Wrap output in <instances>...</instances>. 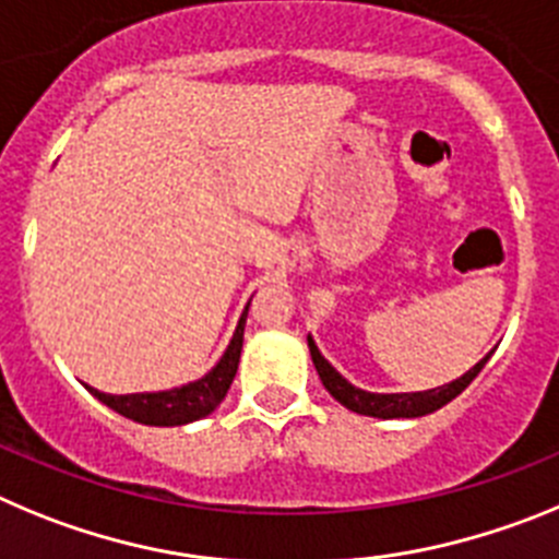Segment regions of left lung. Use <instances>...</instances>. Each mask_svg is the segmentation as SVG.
<instances>
[{
  "label": "left lung",
  "instance_id": "8db88e82",
  "mask_svg": "<svg viewBox=\"0 0 559 559\" xmlns=\"http://www.w3.org/2000/svg\"><path fill=\"white\" fill-rule=\"evenodd\" d=\"M309 340V350H311V361H314L317 367V376H320V381H323L325 390L334 395L336 401H340L345 409L356 412V415H367V417H381V420H392V417H424V415H431V412H437L440 406H445L449 401H454L456 395H460L462 390H465L471 381L476 379V376L481 373V367L487 365V359H490V354L485 356V359L476 361L467 373H462L460 379L449 381V384L442 386H435V390H424V392H367V390H359V386L350 384L345 376L336 370L334 365H331L329 359H325L323 354H320V348H317V342L311 340V334L306 336Z\"/></svg>",
  "mask_w": 559,
  "mask_h": 559
}]
</instances>
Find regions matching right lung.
Wrapping results in <instances>:
<instances>
[{
  "instance_id": "right-lung-1",
  "label": "right lung",
  "mask_w": 559,
  "mask_h": 559,
  "mask_svg": "<svg viewBox=\"0 0 559 559\" xmlns=\"http://www.w3.org/2000/svg\"><path fill=\"white\" fill-rule=\"evenodd\" d=\"M250 300L245 306L239 323H236L234 336H230L228 348L219 356V361L211 367L209 373L198 381H189L183 386H173V390H158V392H130V395H110V392L94 390L88 386L94 399L103 401L114 412L122 417H130L135 424L144 426H186L194 424L200 417L211 415L223 404L228 395L230 381L239 367V356H242V340H245V320H248Z\"/></svg>"
}]
</instances>
